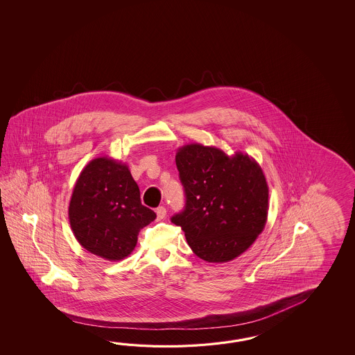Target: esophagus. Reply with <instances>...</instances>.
<instances>
[{
  "label": "esophagus",
  "mask_w": 355,
  "mask_h": 355,
  "mask_svg": "<svg viewBox=\"0 0 355 355\" xmlns=\"http://www.w3.org/2000/svg\"><path fill=\"white\" fill-rule=\"evenodd\" d=\"M156 214H157V220L165 218L166 217V208L165 207H159L156 209Z\"/></svg>",
  "instance_id": "34e87169"
}]
</instances>
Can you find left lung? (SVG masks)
I'll return each mask as SVG.
<instances>
[{
  "label": "left lung",
  "mask_w": 355,
  "mask_h": 355,
  "mask_svg": "<svg viewBox=\"0 0 355 355\" xmlns=\"http://www.w3.org/2000/svg\"><path fill=\"white\" fill-rule=\"evenodd\" d=\"M185 208L171 222L180 226L196 257L227 263L245 252L263 232L269 188L255 159L228 156L217 147L185 144L176 156Z\"/></svg>",
  "instance_id": "1"
}]
</instances>
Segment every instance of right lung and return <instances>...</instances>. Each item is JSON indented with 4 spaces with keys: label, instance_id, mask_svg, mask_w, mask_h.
<instances>
[{
    "label": "right lung",
    "instance_id": "right-lung-1",
    "mask_svg": "<svg viewBox=\"0 0 355 355\" xmlns=\"http://www.w3.org/2000/svg\"><path fill=\"white\" fill-rule=\"evenodd\" d=\"M68 218L83 249L118 261L135 250L139 231L156 218V213L141 203L128 166L104 156L83 167L69 200Z\"/></svg>",
    "mask_w": 355,
    "mask_h": 355
}]
</instances>
